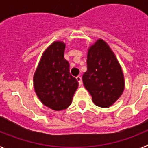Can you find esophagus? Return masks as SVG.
Instances as JSON below:
<instances>
[{
  "label": "esophagus",
  "mask_w": 148,
  "mask_h": 148,
  "mask_svg": "<svg viewBox=\"0 0 148 148\" xmlns=\"http://www.w3.org/2000/svg\"><path fill=\"white\" fill-rule=\"evenodd\" d=\"M76 80L78 81V84H79V85H81V84H82V77H81V76H79V75H78V76H77V77H76Z\"/></svg>",
  "instance_id": "esophagus-1"
}]
</instances>
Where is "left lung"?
I'll list each match as a JSON object with an SVG mask.
<instances>
[{"label": "left lung", "mask_w": 148, "mask_h": 148, "mask_svg": "<svg viewBox=\"0 0 148 148\" xmlns=\"http://www.w3.org/2000/svg\"><path fill=\"white\" fill-rule=\"evenodd\" d=\"M87 68L82 76L84 85L95 104L108 108L122 94L125 80L119 63L103 40H97L89 49Z\"/></svg>", "instance_id": "8db88e82"}]
</instances>
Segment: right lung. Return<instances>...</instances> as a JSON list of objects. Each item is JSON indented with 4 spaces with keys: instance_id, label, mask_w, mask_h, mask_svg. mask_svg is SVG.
<instances>
[{
    "instance_id": "1",
    "label": "right lung",
    "mask_w": 148,
    "mask_h": 148,
    "mask_svg": "<svg viewBox=\"0 0 148 148\" xmlns=\"http://www.w3.org/2000/svg\"><path fill=\"white\" fill-rule=\"evenodd\" d=\"M65 44L56 41L43 54L34 75V88L40 101L54 110L67 108L78 86L64 59Z\"/></svg>"
}]
</instances>
